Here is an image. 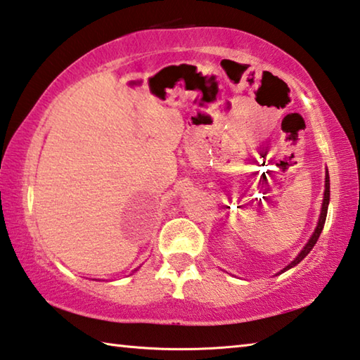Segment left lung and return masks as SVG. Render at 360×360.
<instances>
[{"mask_svg": "<svg viewBox=\"0 0 360 360\" xmlns=\"http://www.w3.org/2000/svg\"><path fill=\"white\" fill-rule=\"evenodd\" d=\"M326 191H324V200H322V206H321V214H319V221H318V225H316V229H314V231H313V235L309 236V240H308V243L307 245L303 246V249L300 252H298V255L297 257L290 262V264L288 265V266H284L281 271H279V275H281V273H284V271H288L289 268H294L295 265H298L300 264V262L307 257V255L309 254V251H311V249L314 248V245H316V241H318V238H319V235H321V231H322V229H324V224H326V217H327V210H328V202H330V179H328V172H326Z\"/></svg>", "mask_w": 360, "mask_h": 360, "instance_id": "1", "label": "left lung"}]
</instances>
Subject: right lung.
Masks as SVG:
<instances>
[{
    "label": "right lung",
    "instance_id": "right-lung-1",
    "mask_svg": "<svg viewBox=\"0 0 360 360\" xmlns=\"http://www.w3.org/2000/svg\"><path fill=\"white\" fill-rule=\"evenodd\" d=\"M135 271H136V270H135Z\"/></svg>",
    "mask_w": 360,
    "mask_h": 360
}]
</instances>
